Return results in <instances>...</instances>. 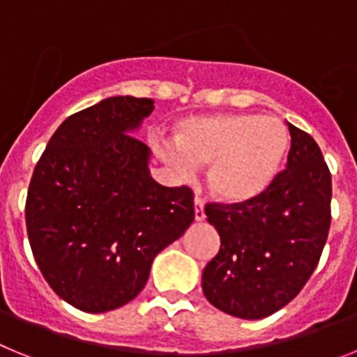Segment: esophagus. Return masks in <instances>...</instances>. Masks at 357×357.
I'll list each match as a JSON object with an SVG mask.
<instances>
[{
    "label": "esophagus",
    "mask_w": 357,
    "mask_h": 357,
    "mask_svg": "<svg viewBox=\"0 0 357 357\" xmlns=\"http://www.w3.org/2000/svg\"><path fill=\"white\" fill-rule=\"evenodd\" d=\"M204 217H206L204 215V203L201 197L196 196V199H194V219L196 221H203Z\"/></svg>",
    "instance_id": "1"
}]
</instances>
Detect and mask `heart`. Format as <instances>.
I'll return each instance as SVG.
<instances>
[{
	"instance_id": "heart-1",
	"label": "heart",
	"mask_w": 357,
	"mask_h": 357,
	"mask_svg": "<svg viewBox=\"0 0 357 357\" xmlns=\"http://www.w3.org/2000/svg\"><path fill=\"white\" fill-rule=\"evenodd\" d=\"M176 147L158 151L176 170L210 165L208 187L228 203L255 199L280 176L291 151V135L284 122L262 114H203L179 122Z\"/></svg>"
}]
</instances>
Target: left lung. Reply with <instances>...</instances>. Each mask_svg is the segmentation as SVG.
<instances>
[{
  "mask_svg": "<svg viewBox=\"0 0 357 357\" xmlns=\"http://www.w3.org/2000/svg\"><path fill=\"white\" fill-rule=\"evenodd\" d=\"M289 126L286 170L259 197L208 203L221 237L203 269V293L226 314L260 320L302 291L320 262L331 226V172L312 136Z\"/></svg>",
  "mask_w": 357,
  "mask_h": 357,
  "instance_id": "obj_1",
  "label": "left lung"
}]
</instances>
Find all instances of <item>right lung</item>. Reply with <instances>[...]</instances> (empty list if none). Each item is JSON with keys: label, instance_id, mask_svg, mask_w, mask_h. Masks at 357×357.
Returning <instances> with one entry per match:
<instances>
[{"label": "right lung", "instance_id": "add662e5", "mask_svg": "<svg viewBox=\"0 0 357 357\" xmlns=\"http://www.w3.org/2000/svg\"><path fill=\"white\" fill-rule=\"evenodd\" d=\"M153 98L111 97L50 138L26 196V231L50 287L84 312L119 309L147 284L154 257L194 221V192L163 187L129 132Z\"/></svg>", "mask_w": 357, "mask_h": 357}]
</instances>
